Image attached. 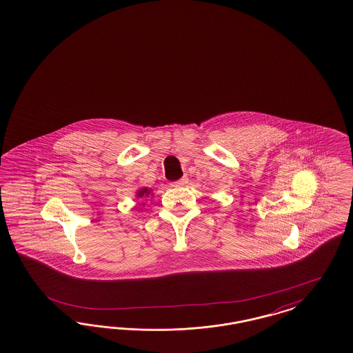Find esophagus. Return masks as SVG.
<instances>
[{
	"label": "esophagus",
	"instance_id": "esophagus-1",
	"mask_svg": "<svg viewBox=\"0 0 353 353\" xmlns=\"http://www.w3.org/2000/svg\"><path fill=\"white\" fill-rule=\"evenodd\" d=\"M188 181H189V179H188L186 176H183L181 180H179V181H176V183H172L170 185H172V186H174V188H177V186H183V185H186Z\"/></svg>",
	"mask_w": 353,
	"mask_h": 353
}]
</instances>
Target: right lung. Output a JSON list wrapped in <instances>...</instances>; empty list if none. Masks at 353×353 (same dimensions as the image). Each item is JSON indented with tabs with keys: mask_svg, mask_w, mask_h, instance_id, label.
I'll return each instance as SVG.
<instances>
[{
	"mask_svg": "<svg viewBox=\"0 0 353 353\" xmlns=\"http://www.w3.org/2000/svg\"><path fill=\"white\" fill-rule=\"evenodd\" d=\"M152 194H154V193H152L151 189H148V188H139V189L135 192V198H137V199H139V198H141V199H146L150 195L152 196ZM143 205H145V203H143Z\"/></svg>",
	"mask_w": 353,
	"mask_h": 353,
	"instance_id": "add662e5",
	"label": "right lung"
}]
</instances>
